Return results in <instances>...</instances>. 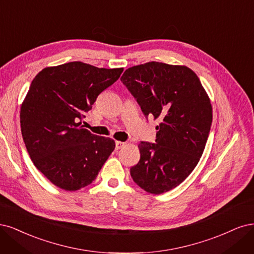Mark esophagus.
Instances as JSON below:
<instances>
[{"mask_svg": "<svg viewBox=\"0 0 254 254\" xmlns=\"http://www.w3.org/2000/svg\"><path fill=\"white\" fill-rule=\"evenodd\" d=\"M125 145H126V143H125V142H122V141H116V150L122 149V148H124Z\"/></svg>", "mask_w": 254, "mask_h": 254, "instance_id": "esophagus-1", "label": "esophagus"}]
</instances>
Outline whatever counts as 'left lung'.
I'll return each instance as SVG.
<instances>
[{
    "label": "left lung",
    "instance_id": "1",
    "mask_svg": "<svg viewBox=\"0 0 254 254\" xmlns=\"http://www.w3.org/2000/svg\"><path fill=\"white\" fill-rule=\"evenodd\" d=\"M120 80L144 116L159 120L156 143L138 144L140 160L130 176L146 192H168L191 174L203 153L212 124L209 96L185 65L152 61L127 68Z\"/></svg>",
    "mask_w": 254,
    "mask_h": 254
}]
</instances>
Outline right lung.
I'll list each match as a JSON object with an SVG mask.
<instances>
[{"instance_id":"add662e5","label":"right lung","mask_w":254,"mask_h":254,"mask_svg":"<svg viewBox=\"0 0 254 254\" xmlns=\"http://www.w3.org/2000/svg\"><path fill=\"white\" fill-rule=\"evenodd\" d=\"M122 71L75 61L45 67L32 80L21 106L22 136L34 165L55 186L77 191L92 184L115 149L113 139L92 134L81 120Z\"/></svg>"}]
</instances>
